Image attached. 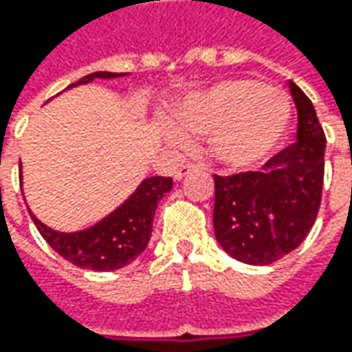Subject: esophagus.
Wrapping results in <instances>:
<instances>
[{
    "instance_id": "obj_1",
    "label": "esophagus",
    "mask_w": 352,
    "mask_h": 352,
    "mask_svg": "<svg viewBox=\"0 0 352 352\" xmlns=\"http://www.w3.org/2000/svg\"><path fill=\"white\" fill-rule=\"evenodd\" d=\"M196 170L197 168L194 166V164H184V166H180V168L174 172V180H176V182H180L184 176H188V174H192V172H196Z\"/></svg>"
}]
</instances>
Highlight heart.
I'll return each mask as SVG.
<instances>
[{
	"mask_svg": "<svg viewBox=\"0 0 352 352\" xmlns=\"http://www.w3.org/2000/svg\"><path fill=\"white\" fill-rule=\"evenodd\" d=\"M292 119L288 96L250 78L221 80L186 96L176 123L164 129L172 148L186 151L194 137H210L211 158L229 170L263 166L284 141Z\"/></svg>",
	"mask_w": 352,
	"mask_h": 352,
	"instance_id": "obj_1",
	"label": "heart"
}]
</instances>
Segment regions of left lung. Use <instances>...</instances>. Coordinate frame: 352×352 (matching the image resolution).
I'll list each match as a JSON object with an SVG mask.
<instances>
[{
  "label": "left lung",
  "mask_w": 352,
  "mask_h": 352,
  "mask_svg": "<svg viewBox=\"0 0 352 352\" xmlns=\"http://www.w3.org/2000/svg\"><path fill=\"white\" fill-rule=\"evenodd\" d=\"M288 86L298 111V141L261 172L213 176L215 239L239 263H276L302 245L318 217L325 135L309 98L292 80Z\"/></svg>",
  "instance_id": "left-lung-1"
}]
</instances>
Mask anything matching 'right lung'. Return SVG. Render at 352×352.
I'll return each mask as SVG.
<instances>
[{
  "mask_svg": "<svg viewBox=\"0 0 352 352\" xmlns=\"http://www.w3.org/2000/svg\"><path fill=\"white\" fill-rule=\"evenodd\" d=\"M129 74H117V72H94V74L80 78L76 84L68 88H76L82 84H89L96 78L102 80H113ZM172 190V178L164 176H151L144 178L137 190L131 196L105 215L103 219L89 225L80 231H56L45 225L36 215H33L34 225L38 233L45 236L48 245L64 256L68 263L76 264L86 270L96 272H107L123 268L133 263L141 252H144L151 233H153V219L158 201Z\"/></svg>",
  "mask_w": 352,
  "mask_h": 352,
  "instance_id": "right-lung-1",
  "label": "right lung"
}]
</instances>
